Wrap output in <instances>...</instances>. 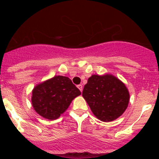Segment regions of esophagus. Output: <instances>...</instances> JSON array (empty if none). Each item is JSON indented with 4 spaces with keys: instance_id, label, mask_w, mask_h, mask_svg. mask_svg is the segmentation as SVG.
<instances>
[{
    "instance_id": "34e87169",
    "label": "esophagus",
    "mask_w": 159,
    "mask_h": 159,
    "mask_svg": "<svg viewBox=\"0 0 159 159\" xmlns=\"http://www.w3.org/2000/svg\"><path fill=\"white\" fill-rule=\"evenodd\" d=\"M78 89H79L80 91H81H81H82V90H83V87H82V85H81V84H78Z\"/></svg>"
}]
</instances>
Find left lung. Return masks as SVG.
<instances>
[{"instance_id":"left-lung-1","label":"left lung","mask_w":159,"mask_h":159,"mask_svg":"<svg viewBox=\"0 0 159 159\" xmlns=\"http://www.w3.org/2000/svg\"><path fill=\"white\" fill-rule=\"evenodd\" d=\"M82 96L94 116L105 122L119 118L128 108L130 99L125 84L111 74L91 75Z\"/></svg>"}]
</instances>
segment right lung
<instances>
[{
	"label": "right lung",
	"instance_id": "right-lung-1",
	"mask_svg": "<svg viewBox=\"0 0 159 159\" xmlns=\"http://www.w3.org/2000/svg\"><path fill=\"white\" fill-rule=\"evenodd\" d=\"M81 91L68 77L54 76L32 90L31 104L35 111L48 120H55L68 108Z\"/></svg>",
	"mask_w": 159,
	"mask_h": 159
}]
</instances>
